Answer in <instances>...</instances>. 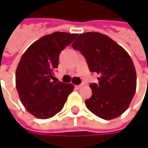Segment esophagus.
I'll list each match as a JSON object with an SVG mask.
<instances>
[{
  "label": "esophagus",
  "mask_w": 148,
  "mask_h": 148,
  "mask_svg": "<svg viewBox=\"0 0 148 148\" xmlns=\"http://www.w3.org/2000/svg\"><path fill=\"white\" fill-rule=\"evenodd\" d=\"M82 87V85H78V86H75V88L77 89V90H79L80 88Z\"/></svg>",
  "instance_id": "obj_1"
}]
</instances>
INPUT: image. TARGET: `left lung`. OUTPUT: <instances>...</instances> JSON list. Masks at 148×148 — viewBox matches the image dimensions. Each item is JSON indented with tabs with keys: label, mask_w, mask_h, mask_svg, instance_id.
Returning a JSON list of instances; mask_svg holds the SVG:
<instances>
[{
	"label": "left lung",
	"mask_w": 148,
	"mask_h": 148,
	"mask_svg": "<svg viewBox=\"0 0 148 148\" xmlns=\"http://www.w3.org/2000/svg\"><path fill=\"white\" fill-rule=\"evenodd\" d=\"M72 47L85 56L91 72L99 74V84H90L92 97L87 109L104 120H112L127 110L136 90L133 62L121 46L99 32L79 35Z\"/></svg>",
	"instance_id": "left-lung-1"
}]
</instances>
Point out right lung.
Segmentation results:
<instances>
[{
  "label": "right lung",
  "mask_w": 148,
  "mask_h": 148,
  "mask_svg": "<svg viewBox=\"0 0 148 148\" xmlns=\"http://www.w3.org/2000/svg\"><path fill=\"white\" fill-rule=\"evenodd\" d=\"M77 34L56 32L41 37L25 51L16 71V87L21 102L38 119H48L61 111L73 84L52 82L61 51Z\"/></svg>",
  "instance_id": "obj_1"
}]
</instances>
